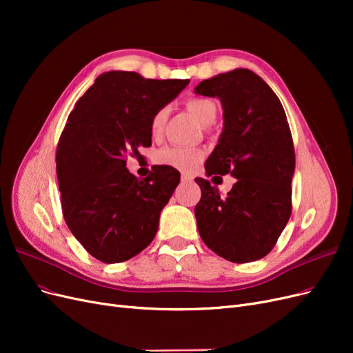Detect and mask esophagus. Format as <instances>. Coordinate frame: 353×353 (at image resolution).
I'll use <instances>...</instances> for the list:
<instances>
[{"label": "esophagus", "mask_w": 353, "mask_h": 353, "mask_svg": "<svg viewBox=\"0 0 353 353\" xmlns=\"http://www.w3.org/2000/svg\"><path fill=\"white\" fill-rule=\"evenodd\" d=\"M181 181H183V183H191V181H193V176L188 174H183L181 175Z\"/></svg>", "instance_id": "obj_1"}]
</instances>
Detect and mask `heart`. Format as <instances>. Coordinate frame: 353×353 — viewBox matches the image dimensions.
<instances>
[{"label":"heart","mask_w":353,"mask_h":353,"mask_svg":"<svg viewBox=\"0 0 353 353\" xmlns=\"http://www.w3.org/2000/svg\"><path fill=\"white\" fill-rule=\"evenodd\" d=\"M187 108L194 113L197 119L205 125L209 126L216 121L218 116V108L213 100L205 99V97H193L187 101ZM168 108L163 105L154 112L150 121V132L153 137H159L163 131L165 122L168 119ZM203 153L201 148L199 147H178V145H170L160 148L156 153L154 160L157 165H163L174 168L178 170H183V172H191L194 170L196 166L201 162Z\"/></svg>","instance_id":"1"}]
</instances>
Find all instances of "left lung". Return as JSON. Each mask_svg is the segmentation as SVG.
I'll list each match as a JSON object with an SVG mask.
<instances>
[{
	"mask_svg": "<svg viewBox=\"0 0 353 353\" xmlns=\"http://www.w3.org/2000/svg\"><path fill=\"white\" fill-rule=\"evenodd\" d=\"M196 92L219 97L225 121L206 172L237 179L222 199L208 179L196 178L201 190L194 209L200 237L230 262L262 259L274 249L293 208L296 157L285 112L270 85L249 69L201 81Z\"/></svg>",
	"mask_w": 353,
	"mask_h": 353,
	"instance_id": "obj_1",
	"label": "left lung"
}]
</instances>
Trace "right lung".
I'll return each instance as SVG.
<instances>
[{"label":"right lung","mask_w":353,"mask_h":353,"mask_svg":"<svg viewBox=\"0 0 353 353\" xmlns=\"http://www.w3.org/2000/svg\"><path fill=\"white\" fill-rule=\"evenodd\" d=\"M188 82L108 72L70 112L56 152L61 212L95 259L125 262L153 241L160 212L181 175L174 168L154 166L140 181L125 168L126 157L152 145V116Z\"/></svg>","instance_id":"obj_1"}]
</instances>
